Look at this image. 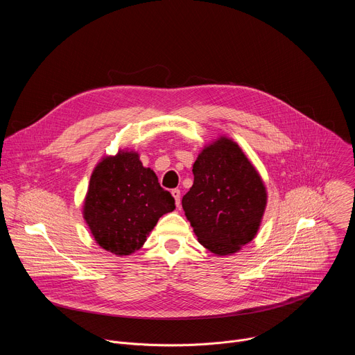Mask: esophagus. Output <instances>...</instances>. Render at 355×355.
Here are the masks:
<instances>
[{
	"mask_svg": "<svg viewBox=\"0 0 355 355\" xmlns=\"http://www.w3.org/2000/svg\"><path fill=\"white\" fill-rule=\"evenodd\" d=\"M171 195H173V198L175 199V205H177V208H180L181 207V191L180 189H173L171 191Z\"/></svg>",
	"mask_w": 355,
	"mask_h": 355,
	"instance_id": "obj_1",
	"label": "esophagus"
}]
</instances>
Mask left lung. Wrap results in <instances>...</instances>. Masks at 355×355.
Returning <instances> with one entry per match:
<instances>
[{"instance_id":"left-lung-1","label":"left lung","mask_w":355,"mask_h":355,"mask_svg":"<svg viewBox=\"0 0 355 355\" xmlns=\"http://www.w3.org/2000/svg\"><path fill=\"white\" fill-rule=\"evenodd\" d=\"M193 184L182 208L198 241L218 256H229L254 239L267 191L237 143L219 137L200 151L192 167Z\"/></svg>"}]
</instances>
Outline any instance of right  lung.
I'll list each match as a JSON object with an SVG mask.
<instances>
[{
  "mask_svg": "<svg viewBox=\"0 0 355 355\" xmlns=\"http://www.w3.org/2000/svg\"><path fill=\"white\" fill-rule=\"evenodd\" d=\"M175 209L153 170L143 167L136 151L121 150L92 171L83 215L95 241L115 256L139 250L157 220Z\"/></svg>",
  "mask_w": 355,
  "mask_h": 355,
  "instance_id": "obj_1",
  "label": "right lung"
}]
</instances>
